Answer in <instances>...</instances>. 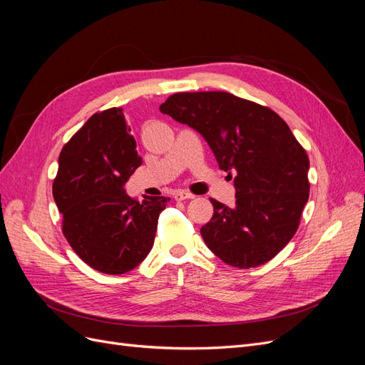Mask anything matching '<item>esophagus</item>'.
Instances as JSON below:
<instances>
[{"instance_id":"34e87169","label":"esophagus","mask_w":365,"mask_h":365,"mask_svg":"<svg viewBox=\"0 0 365 365\" xmlns=\"http://www.w3.org/2000/svg\"><path fill=\"white\" fill-rule=\"evenodd\" d=\"M173 197L176 201H184V200H193L195 195H192L190 192H187V190H176L173 193Z\"/></svg>"}]
</instances>
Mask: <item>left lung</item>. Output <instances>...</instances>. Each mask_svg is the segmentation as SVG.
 Instances as JSON below:
<instances>
[{
    "label": "left lung",
    "instance_id": "left-lung-1",
    "mask_svg": "<svg viewBox=\"0 0 365 365\" xmlns=\"http://www.w3.org/2000/svg\"><path fill=\"white\" fill-rule=\"evenodd\" d=\"M160 111L200 132L219 169L236 173V207L210 200L213 217L201 228L210 251L240 269L274 259L298 230L311 189L307 153L286 121L225 91L176 93Z\"/></svg>",
    "mask_w": 365,
    "mask_h": 365
}]
</instances>
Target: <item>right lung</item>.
<instances>
[{"label":"right lung","mask_w":365,"mask_h":365,"mask_svg":"<svg viewBox=\"0 0 365 365\" xmlns=\"http://www.w3.org/2000/svg\"><path fill=\"white\" fill-rule=\"evenodd\" d=\"M121 108L96 113L62 148L53 197L62 233L88 267L125 274L146 259L170 197L138 202L123 190L141 164Z\"/></svg>","instance_id":"add662e5"}]
</instances>
